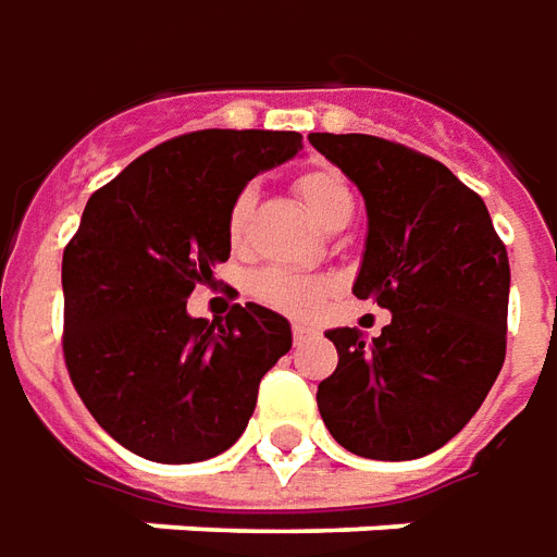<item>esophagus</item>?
Instances as JSON below:
<instances>
[{
	"mask_svg": "<svg viewBox=\"0 0 557 557\" xmlns=\"http://www.w3.org/2000/svg\"><path fill=\"white\" fill-rule=\"evenodd\" d=\"M309 338H314V330L306 326V323H294V342L302 345V342H309Z\"/></svg>",
	"mask_w": 557,
	"mask_h": 557,
	"instance_id": "34e87169",
	"label": "esophagus"
}]
</instances>
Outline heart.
<instances>
[{
    "instance_id": "1",
    "label": "heart",
    "mask_w": 557,
    "mask_h": 557,
    "mask_svg": "<svg viewBox=\"0 0 557 557\" xmlns=\"http://www.w3.org/2000/svg\"><path fill=\"white\" fill-rule=\"evenodd\" d=\"M299 197L306 200L311 215L330 231L333 224L345 222L354 215V191L345 183V176L330 168H318V171L302 173L297 180ZM258 203V191L255 185L239 188L236 197L231 200L227 209V239L231 246H243L246 239L251 212ZM330 282L326 278H314V275H299V272L282 270V267H267L251 278V294L267 302L272 309L290 311V314H309L318 309V302L326 297Z\"/></svg>"
}]
</instances>
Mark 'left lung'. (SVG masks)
I'll list each match as a JSON object with an SVG mask.
<instances>
[{
  "instance_id": "8db88e82",
  "label": "left lung",
  "mask_w": 557,
  "mask_h": 557,
  "mask_svg": "<svg viewBox=\"0 0 557 557\" xmlns=\"http://www.w3.org/2000/svg\"><path fill=\"white\" fill-rule=\"evenodd\" d=\"M360 188L369 234L354 297L393 311L377 338L338 326L318 384L330 435L362 459H420L476 413L507 354L510 260L483 197L441 161L372 134H309Z\"/></svg>"
}]
</instances>
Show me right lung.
<instances>
[{
    "instance_id": "obj_1",
    "label": "right lung",
    "mask_w": 557,
    "mask_h": 557,
    "mask_svg": "<svg viewBox=\"0 0 557 557\" xmlns=\"http://www.w3.org/2000/svg\"><path fill=\"white\" fill-rule=\"evenodd\" d=\"M299 149L297 132H191L89 197L62 255V350L83 405L125 449L188 465L246 432L260 377L290 350V323L258 302L209 323L185 302L231 258L236 191Z\"/></svg>"
}]
</instances>
